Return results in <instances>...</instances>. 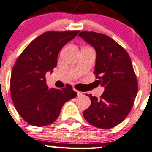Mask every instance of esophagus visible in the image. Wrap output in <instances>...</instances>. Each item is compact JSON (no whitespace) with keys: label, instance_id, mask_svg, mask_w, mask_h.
<instances>
[{"label":"esophagus","instance_id":"esophagus-1","mask_svg":"<svg viewBox=\"0 0 152 152\" xmlns=\"http://www.w3.org/2000/svg\"><path fill=\"white\" fill-rule=\"evenodd\" d=\"M74 91H76L77 94V96H80V95H81V94H82V93H81L80 91H77V90H76L75 88H74Z\"/></svg>","mask_w":152,"mask_h":152}]
</instances>
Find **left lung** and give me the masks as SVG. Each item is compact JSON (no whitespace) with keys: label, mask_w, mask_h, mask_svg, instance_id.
I'll list each match as a JSON object with an SVG mask.
<instances>
[{"label":"left lung","mask_w":152,"mask_h":152,"mask_svg":"<svg viewBox=\"0 0 152 152\" xmlns=\"http://www.w3.org/2000/svg\"><path fill=\"white\" fill-rule=\"evenodd\" d=\"M78 35L96 50L94 74L98 85L104 86L100 98L87 94L91 105L83 112L84 118L99 129H111L126 118L137 94L132 61L125 49L106 34L84 31Z\"/></svg>","instance_id":"obj_1"}]
</instances>
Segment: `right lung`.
I'll list each match as a JSON object with an SVG mask.
<instances>
[{
    "mask_svg": "<svg viewBox=\"0 0 152 152\" xmlns=\"http://www.w3.org/2000/svg\"><path fill=\"white\" fill-rule=\"evenodd\" d=\"M49 31L33 40L19 55L13 66L10 92L20 116L34 126L52 124L66 102L77 96L71 85L62 89L49 88L46 73L57 66L61 49L79 32Z\"/></svg>",
    "mask_w": 152,
    "mask_h": 152,
    "instance_id": "right-lung-1",
    "label": "right lung"
}]
</instances>
